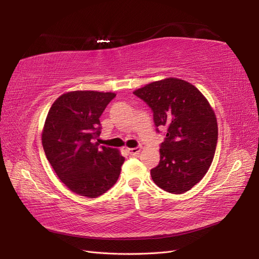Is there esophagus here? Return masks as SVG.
Instances as JSON below:
<instances>
[{
  "mask_svg": "<svg viewBox=\"0 0 259 259\" xmlns=\"http://www.w3.org/2000/svg\"><path fill=\"white\" fill-rule=\"evenodd\" d=\"M140 148H126V151H128L131 156H136V155H138V153L140 152Z\"/></svg>",
  "mask_w": 259,
  "mask_h": 259,
  "instance_id": "obj_1",
  "label": "esophagus"
}]
</instances>
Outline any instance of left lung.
I'll use <instances>...</instances> for the list:
<instances>
[{
	"mask_svg": "<svg viewBox=\"0 0 259 259\" xmlns=\"http://www.w3.org/2000/svg\"><path fill=\"white\" fill-rule=\"evenodd\" d=\"M134 93L152 109L156 126L167 128L160 161L150 171L153 183L176 195L190 190L207 174L216 151L218 125L210 103L178 78L151 82Z\"/></svg>",
	"mask_w": 259,
	"mask_h": 259,
	"instance_id": "8db88e82",
	"label": "left lung"
}]
</instances>
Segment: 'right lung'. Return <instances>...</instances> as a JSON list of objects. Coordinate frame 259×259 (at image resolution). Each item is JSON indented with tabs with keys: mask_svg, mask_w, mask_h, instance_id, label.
<instances>
[{
	"mask_svg": "<svg viewBox=\"0 0 259 259\" xmlns=\"http://www.w3.org/2000/svg\"><path fill=\"white\" fill-rule=\"evenodd\" d=\"M113 92L76 90L53 102L42 130V146L59 179L76 195L97 198L117 183L124 158L99 147L100 115Z\"/></svg>",
	"mask_w": 259,
	"mask_h": 259,
	"instance_id": "1",
	"label": "right lung"
}]
</instances>
